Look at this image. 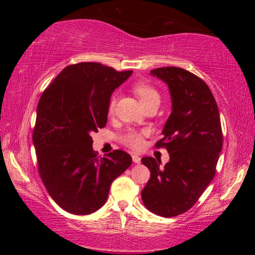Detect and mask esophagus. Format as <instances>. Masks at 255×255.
I'll use <instances>...</instances> for the list:
<instances>
[{"instance_id":"1","label":"esophagus","mask_w":255,"mask_h":255,"mask_svg":"<svg viewBox=\"0 0 255 255\" xmlns=\"http://www.w3.org/2000/svg\"><path fill=\"white\" fill-rule=\"evenodd\" d=\"M131 158H132V162L133 163H140V157L139 156H138V155H135V154H133V155H131Z\"/></svg>"}]
</instances>
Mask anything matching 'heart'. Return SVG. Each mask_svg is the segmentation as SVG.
<instances>
[{
    "instance_id": "1",
    "label": "heart",
    "mask_w": 255,
    "mask_h": 255,
    "mask_svg": "<svg viewBox=\"0 0 255 255\" xmlns=\"http://www.w3.org/2000/svg\"><path fill=\"white\" fill-rule=\"evenodd\" d=\"M133 92H135L138 99H139L140 103L144 107L149 105V103L159 102V99H161L157 90L155 89L152 84L146 83V82H139V83H137L135 86H133ZM116 102H117V97L114 96L111 98L110 103H109L110 114H112V112L115 111ZM144 135H145V131H138V130H135V129H129L127 132H125L122 136V141L125 145L128 146V147L137 149L143 145Z\"/></svg>"
}]
</instances>
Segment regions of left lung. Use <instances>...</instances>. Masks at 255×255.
<instances>
[{
  "mask_svg": "<svg viewBox=\"0 0 255 255\" xmlns=\"http://www.w3.org/2000/svg\"><path fill=\"white\" fill-rule=\"evenodd\" d=\"M150 74L165 82L172 112L156 148L165 147L170 161L143 157L150 178L141 190L146 208L162 217H174L196 204L214 179L223 132L217 103L200 77L180 67H159Z\"/></svg>",
  "mask_w": 255,
  "mask_h": 255,
  "instance_id": "obj_1",
  "label": "left lung"
}]
</instances>
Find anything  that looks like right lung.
Masks as SVG:
<instances>
[{
	"instance_id": "right-lung-1",
	"label": "right lung",
	"mask_w": 255,
	"mask_h": 255,
	"mask_svg": "<svg viewBox=\"0 0 255 255\" xmlns=\"http://www.w3.org/2000/svg\"><path fill=\"white\" fill-rule=\"evenodd\" d=\"M131 73L100 63L74 64L41 94L32 133L38 171L49 196L68 213L101 208L112 181L130 166V155L122 149L99 158L91 133L107 125L111 94Z\"/></svg>"
}]
</instances>
